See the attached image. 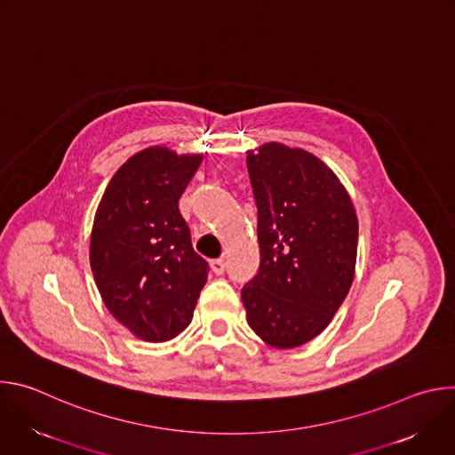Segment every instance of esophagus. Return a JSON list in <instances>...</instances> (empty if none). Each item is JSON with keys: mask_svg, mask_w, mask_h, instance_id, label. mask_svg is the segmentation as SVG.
I'll return each instance as SVG.
<instances>
[{"mask_svg": "<svg viewBox=\"0 0 455 455\" xmlns=\"http://www.w3.org/2000/svg\"><path fill=\"white\" fill-rule=\"evenodd\" d=\"M211 268L216 275H223L225 274V261H223V259H214V261H211Z\"/></svg>", "mask_w": 455, "mask_h": 455, "instance_id": "esophagus-1", "label": "esophagus"}]
</instances>
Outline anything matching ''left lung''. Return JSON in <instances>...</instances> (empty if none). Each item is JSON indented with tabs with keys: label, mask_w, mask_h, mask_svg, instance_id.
<instances>
[{
	"label": "left lung",
	"mask_w": 455,
	"mask_h": 455,
	"mask_svg": "<svg viewBox=\"0 0 455 455\" xmlns=\"http://www.w3.org/2000/svg\"><path fill=\"white\" fill-rule=\"evenodd\" d=\"M261 265L243 286L248 326L293 349L328 328L355 277L358 220L346 187L315 155L270 142L246 151Z\"/></svg>",
	"instance_id": "8db88e82"
}]
</instances>
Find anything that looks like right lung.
<instances>
[{
  "label": "right lung",
  "mask_w": 455,
  "mask_h": 455,
  "mask_svg": "<svg viewBox=\"0 0 455 455\" xmlns=\"http://www.w3.org/2000/svg\"><path fill=\"white\" fill-rule=\"evenodd\" d=\"M204 155L153 146L109 180L90 235V265L108 311L135 337L165 342L192 320L209 265L192 248L178 200Z\"/></svg>",
  "instance_id": "obj_1"
}]
</instances>
